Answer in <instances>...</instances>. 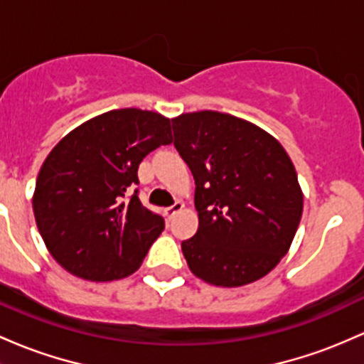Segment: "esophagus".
<instances>
[{
	"label": "esophagus",
	"instance_id": "esophagus-1",
	"mask_svg": "<svg viewBox=\"0 0 364 364\" xmlns=\"http://www.w3.org/2000/svg\"><path fill=\"white\" fill-rule=\"evenodd\" d=\"M183 207H185V203H183L181 200H178V202L174 203V205L167 207V209H166V215H167V218H169V219L174 218V215L178 214L179 210H183Z\"/></svg>",
	"mask_w": 364,
	"mask_h": 364
}]
</instances>
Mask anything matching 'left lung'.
<instances>
[{
    "instance_id": "8db88e82",
    "label": "left lung",
    "mask_w": 364,
    "mask_h": 364,
    "mask_svg": "<svg viewBox=\"0 0 364 364\" xmlns=\"http://www.w3.org/2000/svg\"><path fill=\"white\" fill-rule=\"evenodd\" d=\"M174 146L195 179L198 230L181 243L191 273L215 287L266 277L289 252L304 195L277 138L215 110L173 119Z\"/></svg>"
}]
</instances>
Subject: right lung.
<instances>
[{"label":"right lung","instance_id":"add662e5","mask_svg":"<svg viewBox=\"0 0 364 364\" xmlns=\"http://www.w3.org/2000/svg\"><path fill=\"white\" fill-rule=\"evenodd\" d=\"M173 143L171 119L151 110L100 114L65 134L39 169L33 209L48 252L74 277L110 282L133 274L164 230L141 205L138 166Z\"/></svg>","mask_w":364,"mask_h":364}]
</instances>
